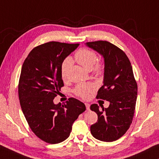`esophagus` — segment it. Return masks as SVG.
<instances>
[{
	"label": "esophagus",
	"mask_w": 159,
	"mask_h": 159,
	"mask_svg": "<svg viewBox=\"0 0 159 159\" xmlns=\"http://www.w3.org/2000/svg\"><path fill=\"white\" fill-rule=\"evenodd\" d=\"M85 105L86 107V109H87V110H89L90 109V104L85 103Z\"/></svg>",
	"instance_id": "1"
}]
</instances>
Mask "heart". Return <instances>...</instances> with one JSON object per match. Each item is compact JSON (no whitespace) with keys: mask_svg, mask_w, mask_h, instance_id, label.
Instances as JSON below:
<instances>
[{"mask_svg":"<svg viewBox=\"0 0 159 159\" xmlns=\"http://www.w3.org/2000/svg\"><path fill=\"white\" fill-rule=\"evenodd\" d=\"M75 57L78 62L88 71H90L93 69L98 60L96 53L93 50L88 49L79 50L75 55ZM71 64V59L68 58L64 61L62 66V71H61V76L63 79L66 78V68ZM95 70L97 73L100 74L102 71V67L100 64H96L95 66ZM93 88L94 86L93 84H79L74 88V93L76 95L81 97L83 98H88V95L92 91Z\"/></svg>","mask_w":159,"mask_h":159,"instance_id":"obj_1","label":"heart"}]
</instances>
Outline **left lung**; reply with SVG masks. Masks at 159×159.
Returning a JSON list of instances; mask_svg holds the SVG:
<instances>
[{"label": "left lung", "instance_id": "obj_1", "mask_svg": "<svg viewBox=\"0 0 159 159\" xmlns=\"http://www.w3.org/2000/svg\"><path fill=\"white\" fill-rule=\"evenodd\" d=\"M85 45L104 58L103 85L97 98L110 103L108 108L101 107L102 111L97 104L90 106L98 116V122L90 126L91 134L100 141L117 140L130 128L135 109L138 85L133 68L125 53L111 43L98 41Z\"/></svg>", "mask_w": 159, "mask_h": 159}]
</instances>
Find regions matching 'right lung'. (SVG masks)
Here are the masks:
<instances>
[{
  "mask_svg": "<svg viewBox=\"0 0 159 159\" xmlns=\"http://www.w3.org/2000/svg\"><path fill=\"white\" fill-rule=\"evenodd\" d=\"M79 45L55 41L39 45L21 67L18 86L21 110L31 130L48 143L68 138L74 122L86 109L83 102L72 98L64 104L53 102L64 86L63 61Z\"/></svg>",
  "mask_w": 159,
  "mask_h": 159,
  "instance_id": "add662e5",
  "label": "right lung"
}]
</instances>
